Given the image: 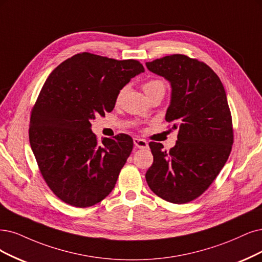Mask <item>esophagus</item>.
I'll return each instance as SVG.
<instances>
[{
  "label": "esophagus",
  "instance_id": "obj_1",
  "mask_svg": "<svg viewBox=\"0 0 262 262\" xmlns=\"http://www.w3.org/2000/svg\"><path fill=\"white\" fill-rule=\"evenodd\" d=\"M134 144H135V147L139 148V149H146L149 146L148 142L141 138H134Z\"/></svg>",
  "mask_w": 262,
  "mask_h": 262
}]
</instances>
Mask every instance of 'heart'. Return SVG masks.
Masks as SVG:
<instances>
[{"instance_id": "1", "label": "heart", "mask_w": 262, "mask_h": 262, "mask_svg": "<svg viewBox=\"0 0 262 262\" xmlns=\"http://www.w3.org/2000/svg\"><path fill=\"white\" fill-rule=\"evenodd\" d=\"M159 87H164L163 82L159 81V80H152V81H149L143 85V91H144V93L147 94V93H149L153 90L159 89Z\"/></svg>"}]
</instances>
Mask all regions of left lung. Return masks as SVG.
Segmentation results:
<instances>
[{
    "instance_id": "left-lung-1",
    "label": "left lung",
    "mask_w": 262,
    "mask_h": 262,
    "mask_svg": "<svg viewBox=\"0 0 262 262\" xmlns=\"http://www.w3.org/2000/svg\"><path fill=\"white\" fill-rule=\"evenodd\" d=\"M146 66L170 83L165 119L179 129L169 152L162 150V143H149L153 164L146 180L161 199L185 204L208 189L230 156L233 128L226 91L206 63L186 55L165 56Z\"/></svg>"
}]
</instances>
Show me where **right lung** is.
Instances as JSON below:
<instances>
[{
	"mask_svg": "<svg viewBox=\"0 0 262 262\" xmlns=\"http://www.w3.org/2000/svg\"><path fill=\"white\" fill-rule=\"evenodd\" d=\"M143 71L137 60L81 53L47 77L31 111L29 139L47 186L67 204L90 207L113 190L134 142L126 134L98 142L91 120L112 111L120 91Z\"/></svg>",
	"mask_w": 262,
	"mask_h": 262,
	"instance_id": "add662e5",
	"label": "right lung"
}]
</instances>
